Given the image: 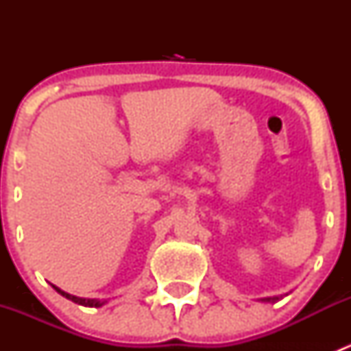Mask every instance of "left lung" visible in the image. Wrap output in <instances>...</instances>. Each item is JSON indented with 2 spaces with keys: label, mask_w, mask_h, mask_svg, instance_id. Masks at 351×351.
<instances>
[{
  "label": "left lung",
  "mask_w": 351,
  "mask_h": 351,
  "mask_svg": "<svg viewBox=\"0 0 351 351\" xmlns=\"http://www.w3.org/2000/svg\"><path fill=\"white\" fill-rule=\"evenodd\" d=\"M278 299H282V295L280 297H265V299H260L261 302H277Z\"/></svg>",
  "instance_id": "8db88e82"
}]
</instances>
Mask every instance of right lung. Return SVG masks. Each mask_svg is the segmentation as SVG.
Here are the masks:
<instances>
[{"instance_id":"right-lung-1","label":"right lung","mask_w":351,"mask_h":351,"mask_svg":"<svg viewBox=\"0 0 351 351\" xmlns=\"http://www.w3.org/2000/svg\"><path fill=\"white\" fill-rule=\"evenodd\" d=\"M54 287L56 290H58L59 293H61L62 297H66V299H69V300H73V302H76V304H80V306H84V307H101V306H105V304L108 302L107 299H84V297H76V295H71V293H67V292H64V290H61L59 289V287H56V285H52Z\"/></svg>"}]
</instances>
